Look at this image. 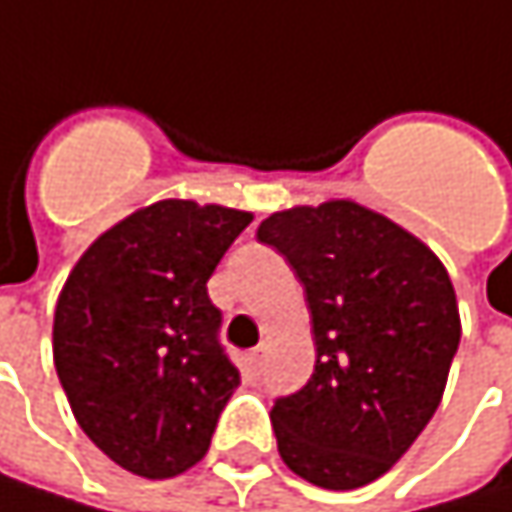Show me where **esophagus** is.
<instances>
[{
    "label": "esophagus",
    "instance_id": "34e87169",
    "mask_svg": "<svg viewBox=\"0 0 512 512\" xmlns=\"http://www.w3.org/2000/svg\"><path fill=\"white\" fill-rule=\"evenodd\" d=\"M263 349H252V351H246V366H249V372L252 375H257L260 369H263Z\"/></svg>",
    "mask_w": 512,
    "mask_h": 512
}]
</instances>
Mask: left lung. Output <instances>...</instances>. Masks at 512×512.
<instances>
[{"instance_id": "8db88e82", "label": "left lung", "mask_w": 512, "mask_h": 512, "mask_svg": "<svg viewBox=\"0 0 512 512\" xmlns=\"http://www.w3.org/2000/svg\"><path fill=\"white\" fill-rule=\"evenodd\" d=\"M257 240L304 284L316 363L269 413L281 460L325 489L372 484L440 407L460 346L451 278L422 240L349 199L278 210Z\"/></svg>"}]
</instances>
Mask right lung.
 I'll list each match as a JSON object with an SVG mask.
<instances>
[{
    "label": "right lung",
    "mask_w": 512,
    "mask_h": 512,
    "mask_svg": "<svg viewBox=\"0 0 512 512\" xmlns=\"http://www.w3.org/2000/svg\"><path fill=\"white\" fill-rule=\"evenodd\" d=\"M252 213L163 199L108 228L58 296L52 354L75 422L117 466L175 478L210 448L240 372L208 278Z\"/></svg>",
    "instance_id": "right-lung-1"
}]
</instances>
